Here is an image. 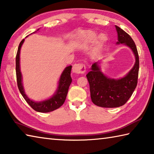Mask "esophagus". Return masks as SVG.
<instances>
[{
    "label": "esophagus",
    "mask_w": 154,
    "mask_h": 154,
    "mask_svg": "<svg viewBox=\"0 0 154 154\" xmlns=\"http://www.w3.org/2000/svg\"><path fill=\"white\" fill-rule=\"evenodd\" d=\"M72 72L77 74H82L85 72V66L83 64H75L72 66Z\"/></svg>",
    "instance_id": "esophagus-1"
}]
</instances>
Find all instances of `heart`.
Listing matches in <instances>:
<instances>
[{
  "instance_id": "1",
  "label": "heart",
  "mask_w": 154,
  "mask_h": 154,
  "mask_svg": "<svg viewBox=\"0 0 154 154\" xmlns=\"http://www.w3.org/2000/svg\"><path fill=\"white\" fill-rule=\"evenodd\" d=\"M97 38H98L97 44L100 46L104 42V41L105 40V37L103 35H101L98 38L97 33L94 32H88L82 35L77 39V42L79 46L82 47V48H85V47L93 44L97 40Z\"/></svg>"
}]
</instances>
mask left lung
Here are the masks:
<instances>
[{"mask_svg":"<svg viewBox=\"0 0 154 154\" xmlns=\"http://www.w3.org/2000/svg\"><path fill=\"white\" fill-rule=\"evenodd\" d=\"M118 42L129 47L135 58L133 67L125 77L114 79L103 73L100 61L91 65V71L87 74L91 101L97 106L104 108H116L124 105L132 96L137 84L139 60L135 42L131 36L119 27L115 26Z\"/></svg>","mask_w":154,"mask_h":154,"instance_id":"obj_1","label":"left lung"}]
</instances>
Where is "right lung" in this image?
Listing matches in <instances>:
<instances>
[{"label":"right lung","instance_id":"add662e5","mask_svg":"<svg viewBox=\"0 0 154 154\" xmlns=\"http://www.w3.org/2000/svg\"><path fill=\"white\" fill-rule=\"evenodd\" d=\"M39 29H40V28L35 31L34 32L32 33L31 34L36 33L38 31H39ZM24 41L25 39L22 40L20 44H19L16 55V75L19 90L22 96L23 97V98L27 102V104L34 110L39 112L46 113L57 110L58 108H60L65 101L69 88L72 82V79L71 77L72 66L70 65L66 66L64 69V71L61 73L59 81H58L57 89H56L54 94L50 98L40 102L33 101L32 100L29 98L28 96L26 95L23 88V83H22L23 77H22V74L20 69V50Z\"/></svg>","mask_w":154,"mask_h":154}]
</instances>
